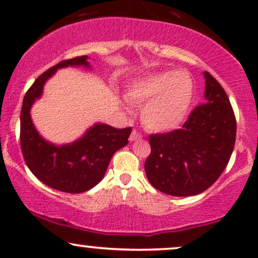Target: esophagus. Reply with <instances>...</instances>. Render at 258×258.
Returning a JSON list of instances; mask_svg holds the SVG:
<instances>
[{"label":"esophagus","mask_w":258,"mask_h":258,"mask_svg":"<svg viewBox=\"0 0 258 258\" xmlns=\"http://www.w3.org/2000/svg\"><path fill=\"white\" fill-rule=\"evenodd\" d=\"M142 138V135L139 133L137 130H133L131 136H130V141L133 142V141H137V139H141Z\"/></svg>","instance_id":"1"}]
</instances>
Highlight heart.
<instances>
[{
	"instance_id": "b5f03b06",
	"label": "heart",
	"mask_w": 258,
	"mask_h": 258,
	"mask_svg": "<svg viewBox=\"0 0 258 258\" xmlns=\"http://www.w3.org/2000/svg\"><path fill=\"white\" fill-rule=\"evenodd\" d=\"M127 98L142 109V121L153 131L176 128L184 120L193 99V81L188 74L165 72L135 82Z\"/></svg>"
}]
</instances>
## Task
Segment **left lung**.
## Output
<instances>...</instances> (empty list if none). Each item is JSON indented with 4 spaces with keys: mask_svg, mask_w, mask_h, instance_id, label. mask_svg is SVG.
<instances>
[{
    "mask_svg": "<svg viewBox=\"0 0 258 258\" xmlns=\"http://www.w3.org/2000/svg\"><path fill=\"white\" fill-rule=\"evenodd\" d=\"M205 103L195 106L182 128L149 136L152 152L144 170L154 188L173 197H190L210 188L232 155L236 121L229 98L210 73Z\"/></svg>",
    "mask_w": 258,
    "mask_h": 258,
    "instance_id": "8db88e82",
    "label": "left lung"
}]
</instances>
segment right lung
<instances>
[{"label": "right lung", "mask_w": 258, "mask_h": 258, "mask_svg": "<svg viewBox=\"0 0 258 258\" xmlns=\"http://www.w3.org/2000/svg\"><path fill=\"white\" fill-rule=\"evenodd\" d=\"M87 55L58 63L44 72L25 93L20 112V147L25 164L41 182L64 193H84L104 177L115 152L128 143L131 127L115 128L96 123L74 143L55 146L38 135L31 121L30 109L42 94L43 85L59 68H90Z\"/></svg>", "instance_id": "right-lung-1"}]
</instances>
